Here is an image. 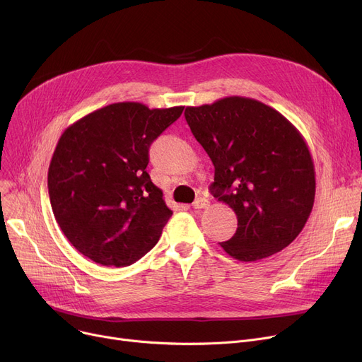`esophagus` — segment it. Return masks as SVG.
<instances>
[{
  "mask_svg": "<svg viewBox=\"0 0 362 362\" xmlns=\"http://www.w3.org/2000/svg\"><path fill=\"white\" fill-rule=\"evenodd\" d=\"M208 205V199H205V198H198V199H195V202L192 204V206L195 208V210H201V208H205Z\"/></svg>",
  "mask_w": 362,
  "mask_h": 362,
  "instance_id": "34e87169",
  "label": "esophagus"
}]
</instances>
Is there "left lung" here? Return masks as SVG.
I'll return each mask as SVG.
<instances>
[{"label":"left lung","mask_w":362,"mask_h":362,"mask_svg":"<svg viewBox=\"0 0 362 362\" xmlns=\"http://www.w3.org/2000/svg\"><path fill=\"white\" fill-rule=\"evenodd\" d=\"M185 119L214 164V198L238 216L221 248L239 261L267 258L291 245L315 197L314 163L298 129L252 98L186 107Z\"/></svg>","instance_id":"1"}]
</instances>
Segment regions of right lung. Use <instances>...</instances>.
Instances as JSON below:
<instances>
[{
    "label": "right lung",
    "mask_w": 362,
    "mask_h": 362,
    "mask_svg": "<svg viewBox=\"0 0 362 362\" xmlns=\"http://www.w3.org/2000/svg\"><path fill=\"white\" fill-rule=\"evenodd\" d=\"M185 107L116 103L64 130L48 168L54 217L93 262L126 267L158 242L173 211L146 171L149 146Z\"/></svg>",
    "instance_id": "right-lung-1"
}]
</instances>
